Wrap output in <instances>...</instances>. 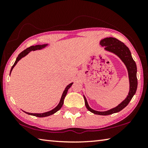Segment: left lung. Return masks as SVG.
<instances>
[{
  "instance_id": "1",
  "label": "left lung",
  "mask_w": 148,
  "mask_h": 148,
  "mask_svg": "<svg viewBox=\"0 0 148 148\" xmlns=\"http://www.w3.org/2000/svg\"><path fill=\"white\" fill-rule=\"evenodd\" d=\"M100 45L102 47H104V49L106 51H110L116 55L123 62V63L127 67V71H128L129 79V92L126 99L123 101H122L118 106L114 108L107 110V111L99 112L91 108L88 103H87L86 97L84 95L85 104H86L87 109L89 111L95 114L101 115V116H108V115L117 113V112H119L122 110L128 105L129 102L131 101L132 98L136 93L138 86L136 77L137 68L136 62L132 59L131 53L130 51L129 47L126 45H125L124 43H123L122 42L119 41V40L112 38V37L105 38L101 40V42H100Z\"/></svg>"
}]
</instances>
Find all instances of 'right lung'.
<instances>
[{"label": "right lung", "mask_w": 148, "mask_h": 148, "mask_svg": "<svg viewBox=\"0 0 148 148\" xmlns=\"http://www.w3.org/2000/svg\"><path fill=\"white\" fill-rule=\"evenodd\" d=\"M47 46V44H42V45H36V46H32L31 47H28V48H27L26 49H25L24 51H23L22 52H21L19 55H18V57H17V59L16 60V61H15L14 64L13 66H12V69H11V71H10V74H11V72L12 71V69H14V67L16 66V64L17 63V62H18L20 59L21 58H23V57L26 56L27 54H28L30 51H35V50H39V49H42L44 48L45 47H46ZM73 84V83H71L69 85H68L66 87V88H65L64 91L62 92V95L61 96V100H60V102L59 104L57 105V106L53 108V110H50L49 112H45V113H42V114H32V113H29V112H25L26 114H29V115H31V116H36V117H47V116H51V115L57 112L58 110H59L61 108V107L62 106V105H63L64 103V97H66L67 92H68V90L72 86V85Z\"/></svg>", "instance_id": "1"}]
</instances>
